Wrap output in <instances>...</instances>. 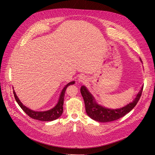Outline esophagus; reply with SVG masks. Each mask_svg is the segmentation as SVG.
Instances as JSON below:
<instances>
[{"label":"esophagus","mask_w":155,"mask_h":155,"mask_svg":"<svg viewBox=\"0 0 155 155\" xmlns=\"http://www.w3.org/2000/svg\"><path fill=\"white\" fill-rule=\"evenodd\" d=\"M78 81L79 83H85L87 81V78L85 76H83V75H81V76H79L78 78Z\"/></svg>","instance_id":"34e87169"}]
</instances>
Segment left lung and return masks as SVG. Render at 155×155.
<instances>
[{
  "label": "left lung",
  "instance_id": "left-lung-1",
  "mask_svg": "<svg viewBox=\"0 0 155 155\" xmlns=\"http://www.w3.org/2000/svg\"><path fill=\"white\" fill-rule=\"evenodd\" d=\"M140 59L142 63L141 59ZM143 87H141L139 92L136 94L132 101L118 109H109L98 104L95 97L85 85L81 86L80 91L85 102V110L87 115L92 120L99 122H109L118 120L133 109L141 96Z\"/></svg>",
  "mask_w": 155,
  "mask_h": 155
}]
</instances>
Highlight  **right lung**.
I'll use <instances>...</instances> for the list:
<instances>
[{"mask_svg":"<svg viewBox=\"0 0 155 155\" xmlns=\"http://www.w3.org/2000/svg\"><path fill=\"white\" fill-rule=\"evenodd\" d=\"M75 83V81H70L66 85H65L63 88L62 89L58 101L55 105L51 108V109L47 110H43V111H35L32 109H30V108L27 107L26 106L23 105L22 103L19 100V98L17 96L15 91H14L13 87V94L14 96H15V100L17 101V104L21 107V109L25 112V113L28 115L31 118L43 121H53L62 115L63 112V103H64V97L65 91L67 90V88L70 86V85H74Z\"/></svg>","mask_w":155,"mask_h":155,"instance_id":"right-lung-1","label":"right lung"}]
</instances>
